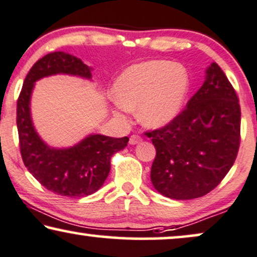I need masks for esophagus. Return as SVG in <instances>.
I'll use <instances>...</instances> for the list:
<instances>
[{"label": "esophagus", "instance_id": "1", "mask_svg": "<svg viewBox=\"0 0 257 257\" xmlns=\"http://www.w3.org/2000/svg\"><path fill=\"white\" fill-rule=\"evenodd\" d=\"M140 142H142V138L140 135H132L131 139H129V143L133 146L138 145Z\"/></svg>", "mask_w": 257, "mask_h": 257}]
</instances>
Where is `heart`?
Masks as SVG:
<instances>
[{
    "label": "heart",
    "mask_w": 257,
    "mask_h": 257,
    "mask_svg": "<svg viewBox=\"0 0 257 257\" xmlns=\"http://www.w3.org/2000/svg\"><path fill=\"white\" fill-rule=\"evenodd\" d=\"M188 90L189 76L179 64L163 60L133 64L114 83L115 112L122 115L138 108L143 125L161 128L177 117Z\"/></svg>",
    "instance_id": "heart-1"
}]
</instances>
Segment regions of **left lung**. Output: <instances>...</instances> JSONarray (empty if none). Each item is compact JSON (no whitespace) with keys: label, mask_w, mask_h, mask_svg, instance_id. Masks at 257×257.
I'll list each match as a JSON object with an SVG mask.
<instances>
[{"label":"left lung","mask_w":257,"mask_h":257,"mask_svg":"<svg viewBox=\"0 0 257 257\" xmlns=\"http://www.w3.org/2000/svg\"><path fill=\"white\" fill-rule=\"evenodd\" d=\"M206 74L202 87L174 121L146 133L156 149L153 186L174 200L201 197L217 187L240 147L241 108L235 89L217 63Z\"/></svg>","instance_id":"8db88e82"}]
</instances>
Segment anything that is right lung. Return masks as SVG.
Returning <instances> with one entry per match:
<instances>
[{
  "label": "right lung",
  "mask_w": 257,
  "mask_h": 257,
  "mask_svg": "<svg viewBox=\"0 0 257 257\" xmlns=\"http://www.w3.org/2000/svg\"><path fill=\"white\" fill-rule=\"evenodd\" d=\"M56 74L91 78V68L73 55L55 51L47 54L27 75L16 109L20 149L29 173L48 190L68 197L94 194L110 172V160L126 147L129 139L91 134L70 148L49 147L40 138L30 115V97L35 82Z\"/></svg>",
  "instance_id": "1"
}]
</instances>
